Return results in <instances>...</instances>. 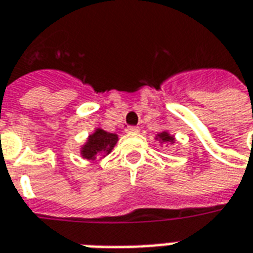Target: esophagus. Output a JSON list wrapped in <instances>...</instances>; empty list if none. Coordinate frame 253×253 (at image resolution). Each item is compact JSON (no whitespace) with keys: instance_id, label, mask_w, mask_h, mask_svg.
Returning a JSON list of instances; mask_svg holds the SVG:
<instances>
[{"instance_id":"esophagus-1","label":"esophagus","mask_w":253,"mask_h":253,"mask_svg":"<svg viewBox=\"0 0 253 253\" xmlns=\"http://www.w3.org/2000/svg\"><path fill=\"white\" fill-rule=\"evenodd\" d=\"M139 131V128L135 126H128L126 128V132H128V134H132V132H138Z\"/></svg>"}]
</instances>
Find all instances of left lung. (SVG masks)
I'll return each instance as SVG.
<instances>
[{
  "instance_id": "obj_1",
  "label": "left lung",
  "mask_w": 253,
  "mask_h": 253,
  "mask_svg": "<svg viewBox=\"0 0 253 253\" xmlns=\"http://www.w3.org/2000/svg\"><path fill=\"white\" fill-rule=\"evenodd\" d=\"M154 139L156 141H159L161 145H173L176 141L175 135H172V134H169V132L167 131V130H164V131L159 132L156 137H154Z\"/></svg>"
}]
</instances>
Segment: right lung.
Here are the masks:
<instances>
[{
  "label": "right lung",
  "mask_w": 253,
  "mask_h": 253,
  "mask_svg": "<svg viewBox=\"0 0 253 253\" xmlns=\"http://www.w3.org/2000/svg\"><path fill=\"white\" fill-rule=\"evenodd\" d=\"M118 142V134L108 132L103 128H94L92 134H89L86 141L80 148V154L85 160L104 159L105 156L114 150Z\"/></svg>",
  "instance_id": "obj_1"
}]
</instances>
